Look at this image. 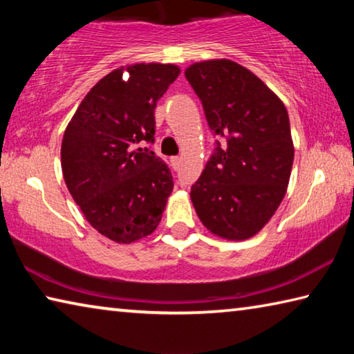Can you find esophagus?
<instances>
[{
	"mask_svg": "<svg viewBox=\"0 0 354 354\" xmlns=\"http://www.w3.org/2000/svg\"><path fill=\"white\" fill-rule=\"evenodd\" d=\"M181 162H183V160H181V158H178V156H175V158L170 159V164H171V167L175 170H178L179 167H181Z\"/></svg>",
	"mask_w": 354,
	"mask_h": 354,
	"instance_id": "esophagus-1",
	"label": "esophagus"
}]
</instances>
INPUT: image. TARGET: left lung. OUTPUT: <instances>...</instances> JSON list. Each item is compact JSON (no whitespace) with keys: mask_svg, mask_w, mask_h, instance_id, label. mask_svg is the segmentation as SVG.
<instances>
[{"mask_svg":"<svg viewBox=\"0 0 354 354\" xmlns=\"http://www.w3.org/2000/svg\"><path fill=\"white\" fill-rule=\"evenodd\" d=\"M185 77L220 142L190 190L201 223L227 241L257 234L289 184L293 142L287 109L254 73L227 59L192 64Z\"/></svg>","mask_w":354,"mask_h":354,"instance_id":"obj_1","label":"left lung"}]
</instances>
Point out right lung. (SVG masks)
Wrapping results in <instances>:
<instances>
[{
    "instance_id": "1",
    "label": "right lung",
    "mask_w": 354,
    "mask_h": 354,
    "mask_svg": "<svg viewBox=\"0 0 354 354\" xmlns=\"http://www.w3.org/2000/svg\"><path fill=\"white\" fill-rule=\"evenodd\" d=\"M181 70L134 64L106 75L81 101L64 133L61 160L68 192L100 234L131 243L158 227L173 190L171 171L149 148L154 109Z\"/></svg>"
}]
</instances>
